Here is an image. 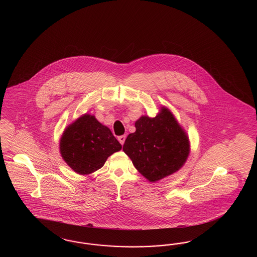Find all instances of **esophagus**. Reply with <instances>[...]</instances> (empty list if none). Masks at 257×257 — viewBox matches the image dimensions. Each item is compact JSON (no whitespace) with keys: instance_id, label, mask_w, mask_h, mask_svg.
I'll return each mask as SVG.
<instances>
[{"instance_id":"esophagus-1","label":"esophagus","mask_w":257,"mask_h":257,"mask_svg":"<svg viewBox=\"0 0 257 257\" xmlns=\"http://www.w3.org/2000/svg\"><path fill=\"white\" fill-rule=\"evenodd\" d=\"M125 139H126V137L125 136H120V137H118L117 138V140L119 141V143L121 144V145H123V143H124Z\"/></svg>"}]
</instances>
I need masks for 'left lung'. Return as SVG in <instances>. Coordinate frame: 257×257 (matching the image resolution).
I'll list each match as a JSON object with an SVG mask.
<instances>
[{
    "label": "left lung",
    "mask_w": 257,
    "mask_h": 257,
    "mask_svg": "<svg viewBox=\"0 0 257 257\" xmlns=\"http://www.w3.org/2000/svg\"><path fill=\"white\" fill-rule=\"evenodd\" d=\"M135 126L136 132L125 140L123 152L146 179H163L186 163L188 137L169 109L162 107L155 117L142 116Z\"/></svg>",
    "instance_id": "1"
}]
</instances>
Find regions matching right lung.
Listing matches in <instances>:
<instances>
[{
    "mask_svg": "<svg viewBox=\"0 0 257 257\" xmlns=\"http://www.w3.org/2000/svg\"><path fill=\"white\" fill-rule=\"evenodd\" d=\"M59 146L64 161L81 175L98 171L109 156L121 150L108 127L89 114L81 116L65 129Z\"/></svg>",
    "mask_w": 257,
    "mask_h": 257,
    "instance_id": "right-lung-1",
    "label": "right lung"
}]
</instances>
